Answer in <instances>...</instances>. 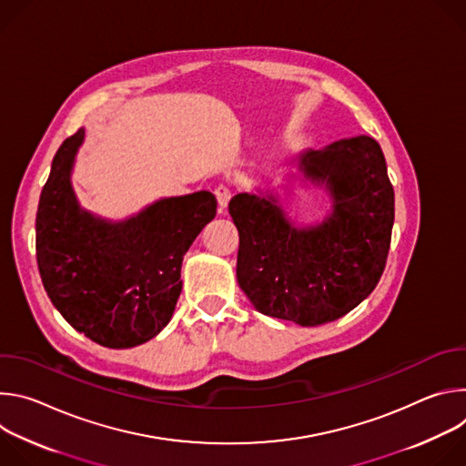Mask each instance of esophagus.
I'll return each mask as SVG.
<instances>
[{"label":"esophagus","mask_w":466,"mask_h":466,"mask_svg":"<svg viewBox=\"0 0 466 466\" xmlns=\"http://www.w3.org/2000/svg\"><path fill=\"white\" fill-rule=\"evenodd\" d=\"M216 198H218V205H219V212L221 214H225V210H227V207H228V201H230V189L228 187H225V186H218L216 187Z\"/></svg>","instance_id":"esophagus-1"}]
</instances>
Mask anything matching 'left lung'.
<instances>
[{
	"instance_id": "8db88e82",
	"label": "left lung",
	"mask_w": 466,
	"mask_h": 466,
	"mask_svg": "<svg viewBox=\"0 0 466 466\" xmlns=\"http://www.w3.org/2000/svg\"><path fill=\"white\" fill-rule=\"evenodd\" d=\"M322 186L329 214L297 227L271 189L230 198L239 232L238 284L269 317L319 326L363 302L385 269L394 223V189L381 147L369 137L309 149L291 162Z\"/></svg>"
}]
</instances>
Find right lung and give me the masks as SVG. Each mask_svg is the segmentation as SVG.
<instances>
[{
  "instance_id": "right-lung-1",
  "label": "right lung",
  "mask_w": 466,
  "mask_h": 466,
  "mask_svg": "<svg viewBox=\"0 0 466 466\" xmlns=\"http://www.w3.org/2000/svg\"><path fill=\"white\" fill-rule=\"evenodd\" d=\"M85 128L58 147L36 212V261L53 306L101 347L130 349L171 320L182 259L216 218L210 191L155 201L123 221L81 208L72 171Z\"/></svg>"
}]
</instances>
